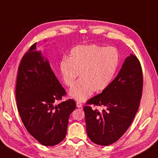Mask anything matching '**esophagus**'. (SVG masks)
Masks as SVG:
<instances>
[{"label": "esophagus", "instance_id": "1", "mask_svg": "<svg viewBox=\"0 0 158 158\" xmlns=\"http://www.w3.org/2000/svg\"><path fill=\"white\" fill-rule=\"evenodd\" d=\"M76 105H77V107H79V108L82 107V104H81V103H80V102H79V101L77 102Z\"/></svg>", "mask_w": 158, "mask_h": 158}]
</instances>
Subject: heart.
<instances>
[{
	"label": "heart",
	"instance_id": "heart-1",
	"mask_svg": "<svg viewBox=\"0 0 158 158\" xmlns=\"http://www.w3.org/2000/svg\"><path fill=\"white\" fill-rule=\"evenodd\" d=\"M119 62L120 55L116 48L78 45L71 49L69 58H61L59 68L64 83L69 87L79 74L81 79L70 89L69 94L75 99L83 101L94 91L101 92L109 86Z\"/></svg>",
	"mask_w": 158,
	"mask_h": 158
}]
</instances>
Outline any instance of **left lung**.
Masks as SVG:
<instances>
[{
    "label": "left lung",
    "instance_id": "1",
    "mask_svg": "<svg viewBox=\"0 0 158 158\" xmlns=\"http://www.w3.org/2000/svg\"><path fill=\"white\" fill-rule=\"evenodd\" d=\"M143 75L140 61L127 57L118 75L102 93L87 101L83 107L86 130L94 143L107 146L115 143L130 126L140 106ZM95 106L103 107L99 111Z\"/></svg>",
    "mask_w": 158,
    "mask_h": 158
}]
</instances>
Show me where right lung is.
<instances>
[{
    "label": "right lung",
    "mask_w": 158,
    "mask_h": 158,
    "mask_svg": "<svg viewBox=\"0 0 158 158\" xmlns=\"http://www.w3.org/2000/svg\"><path fill=\"white\" fill-rule=\"evenodd\" d=\"M37 42L22 57L18 66L15 98L20 118L28 132L44 146H54L66 137L70 114L76 108L69 99L57 106L66 92L48 60L36 51Z\"/></svg>",
    "instance_id": "obj_1"
}]
</instances>
